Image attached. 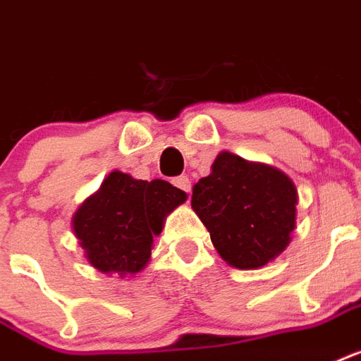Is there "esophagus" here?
I'll return each mask as SVG.
<instances>
[{"mask_svg":"<svg viewBox=\"0 0 361 361\" xmlns=\"http://www.w3.org/2000/svg\"><path fill=\"white\" fill-rule=\"evenodd\" d=\"M174 185L183 190V192H187V195L190 192V180L187 176H178V178H174Z\"/></svg>","mask_w":361,"mask_h":361,"instance_id":"1","label":"esophagus"}]
</instances>
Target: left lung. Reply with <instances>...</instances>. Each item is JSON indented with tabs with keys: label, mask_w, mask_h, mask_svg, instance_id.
Here are the masks:
<instances>
[{
	"label": "left lung",
	"mask_w": 361,
	"mask_h": 361,
	"mask_svg": "<svg viewBox=\"0 0 361 361\" xmlns=\"http://www.w3.org/2000/svg\"><path fill=\"white\" fill-rule=\"evenodd\" d=\"M297 187L282 171L221 152L192 187L190 206L230 267L259 269L291 241Z\"/></svg>",
	"instance_id": "left-lung-1"
}]
</instances>
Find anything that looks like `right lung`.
<instances>
[{
	"instance_id": "obj_1",
	"label": "right lung",
	"mask_w": 361,
	"mask_h": 361,
	"mask_svg": "<svg viewBox=\"0 0 361 361\" xmlns=\"http://www.w3.org/2000/svg\"><path fill=\"white\" fill-rule=\"evenodd\" d=\"M187 195L165 180H135L114 171L72 219L79 247L99 272L137 274L150 262L154 235Z\"/></svg>"
}]
</instances>
